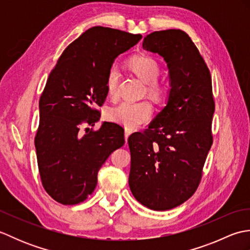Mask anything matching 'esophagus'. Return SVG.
<instances>
[{
  "mask_svg": "<svg viewBox=\"0 0 250 250\" xmlns=\"http://www.w3.org/2000/svg\"><path fill=\"white\" fill-rule=\"evenodd\" d=\"M132 133V130H130V129H125V141L128 140V137H129V135Z\"/></svg>",
  "mask_w": 250,
  "mask_h": 250,
  "instance_id": "obj_1",
  "label": "esophagus"
}]
</instances>
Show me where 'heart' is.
Wrapping results in <instances>:
<instances>
[{"label": "heart", "instance_id": "1", "mask_svg": "<svg viewBox=\"0 0 250 250\" xmlns=\"http://www.w3.org/2000/svg\"><path fill=\"white\" fill-rule=\"evenodd\" d=\"M130 67L143 81L147 83L146 91L152 99L160 101L167 97L169 86L167 83L158 79L160 74V65L153 58L147 56L135 57L131 59ZM119 83V68L117 65H111L106 77V92L111 99L118 97ZM152 113L153 107L149 101L143 100L137 102L122 101L121 103L108 110L107 117L111 121L125 125V128L134 129L149 120Z\"/></svg>", "mask_w": 250, "mask_h": 250}]
</instances>
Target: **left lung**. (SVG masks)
I'll list each match as a JSON object with an SVG mask.
<instances>
[{"label": "left lung", "mask_w": 250, "mask_h": 250, "mask_svg": "<svg viewBox=\"0 0 250 250\" xmlns=\"http://www.w3.org/2000/svg\"><path fill=\"white\" fill-rule=\"evenodd\" d=\"M143 48L167 63L168 101L149 126L128 139L129 186L134 198L153 210L174 208L198 189L211 144L215 100L210 72L182 30L148 34Z\"/></svg>", "instance_id": "1"}]
</instances>
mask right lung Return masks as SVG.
Returning <instances> with one entry per match:
<instances>
[{"label": "right lung", "instance_id": "obj_1", "mask_svg": "<svg viewBox=\"0 0 250 250\" xmlns=\"http://www.w3.org/2000/svg\"><path fill=\"white\" fill-rule=\"evenodd\" d=\"M141 39V34L92 26L66 47L49 74L40 98L34 144L42 185L63 205L88 199L101 167L125 144L119 125L104 122L98 130L92 126L101 117L98 107L107 97L109 67Z\"/></svg>", "mask_w": 250, "mask_h": 250}]
</instances>
